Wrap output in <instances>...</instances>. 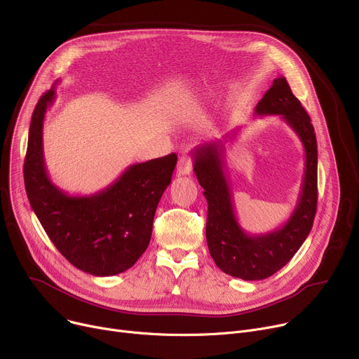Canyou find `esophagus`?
I'll use <instances>...</instances> for the list:
<instances>
[{
    "label": "esophagus",
    "mask_w": 359,
    "mask_h": 359,
    "mask_svg": "<svg viewBox=\"0 0 359 359\" xmlns=\"http://www.w3.org/2000/svg\"><path fill=\"white\" fill-rule=\"evenodd\" d=\"M192 158L189 156H182L177 161V167H176V173L179 176H187L191 175L192 172Z\"/></svg>",
    "instance_id": "1"
}]
</instances>
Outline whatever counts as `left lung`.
I'll return each instance as SVG.
<instances>
[{
    "label": "left lung",
    "instance_id": "8db88e82",
    "mask_svg": "<svg viewBox=\"0 0 359 359\" xmlns=\"http://www.w3.org/2000/svg\"><path fill=\"white\" fill-rule=\"evenodd\" d=\"M278 115L298 135L304 147V176L298 201L290 218L265 234H249L240 225L231 182L225 172V147L221 140L194 149V172L208 202L206 243L217 266L227 275L260 280L284 268L311 231L317 210V141L311 119L294 96L285 77L275 79L272 87L255 107V116ZM240 128L224 141L234 140Z\"/></svg>",
    "mask_w": 359,
    "mask_h": 359
}]
</instances>
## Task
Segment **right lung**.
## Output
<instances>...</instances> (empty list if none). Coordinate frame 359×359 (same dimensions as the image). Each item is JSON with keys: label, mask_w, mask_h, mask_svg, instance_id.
Instances as JSON below:
<instances>
[{"label": "right lung", "mask_w": 359, "mask_h": 359, "mask_svg": "<svg viewBox=\"0 0 359 359\" xmlns=\"http://www.w3.org/2000/svg\"><path fill=\"white\" fill-rule=\"evenodd\" d=\"M55 97L53 86L32 115L23 168L30 206L71 265L94 276L122 273L148 248L157 205L172 182L177 156L132 164L97 194L68 195L50 180L43 156L45 113Z\"/></svg>", "instance_id": "add662e5"}]
</instances>
